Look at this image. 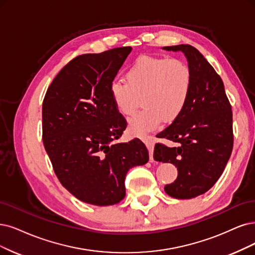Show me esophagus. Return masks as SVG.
Wrapping results in <instances>:
<instances>
[{"mask_svg": "<svg viewBox=\"0 0 255 255\" xmlns=\"http://www.w3.org/2000/svg\"><path fill=\"white\" fill-rule=\"evenodd\" d=\"M144 143L146 144V147L149 150V154H150V162H154L153 159V149H154V142L153 138L151 136H145L143 138Z\"/></svg>", "mask_w": 255, "mask_h": 255, "instance_id": "obj_1", "label": "esophagus"}]
</instances>
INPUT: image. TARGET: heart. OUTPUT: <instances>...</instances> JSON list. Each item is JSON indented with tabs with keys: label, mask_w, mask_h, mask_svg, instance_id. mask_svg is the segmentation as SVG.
I'll list each match as a JSON object with an SVG mask.
<instances>
[{
	"label": "heart",
	"mask_w": 255,
	"mask_h": 255,
	"mask_svg": "<svg viewBox=\"0 0 255 255\" xmlns=\"http://www.w3.org/2000/svg\"><path fill=\"white\" fill-rule=\"evenodd\" d=\"M127 81L111 82L109 92L113 104L122 115L130 117L143 106L129 122L135 135H144L181 116L192 88L190 66L182 60L164 56L140 55L130 66Z\"/></svg>",
	"instance_id": "b5f03b06"
}]
</instances>
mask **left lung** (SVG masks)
I'll use <instances>...</instances> for the list:
<instances>
[{
    "label": "left lung",
    "mask_w": 255,
    "mask_h": 255,
    "mask_svg": "<svg viewBox=\"0 0 255 255\" xmlns=\"http://www.w3.org/2000/svg\"><path fill=\"white\" fill-rule=\"evenodd\" d=\"M163 49L185 54L193 82L181 116L156 135L172 146L156 144L153 157L177 168L176 180L165 186V192L174 199H193L210 189L229 161L233 148L231 105L221 77L193 46Z\"/></svg>",
    "instance_id": "obj_1"
}]
</instances>
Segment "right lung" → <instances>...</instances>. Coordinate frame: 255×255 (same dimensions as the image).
<instances>
[{
    "instance_id": "add662e5",
    "label": "right lung",
    "mask_w": 255,
    "mask_h": 255,
    "mask_svg": "<svg viewBox=\"0 0 255 255\" xmlns=\"http://www.w3.org/2000/svg\"><path fill=\"white\" fill-rule=\"evenodd\" d=\"M131 50L121 47L77 56L54 78L43 101L45 150L61 184L84 203H120L129 169L149 161L138 138L115 143L127 124L109 86Z\"/></svg>"
}]
</instances>
